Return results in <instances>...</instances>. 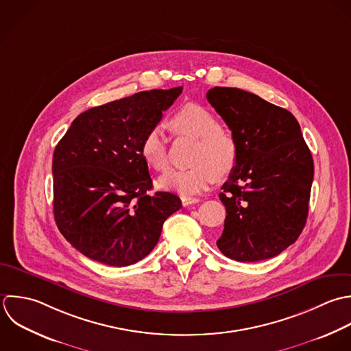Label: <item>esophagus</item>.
Returning a JSON list of instances; mask_svg holds the SVG:
<instances>
[{"label":"esophagus","instance_id":"obj_1","mask_svg":"<svg viewBox=\"0 0 351 351\" xmlns=\"http://www.w3.org/2000/svg\"><path fill=\"white\" fill-rule=\"evenodd\" d=\"M199 198H194V197H182V204L183 206H190L194 204H198Z\"/></svg>","mask_w":351,"mask_h":351}]
</instances>
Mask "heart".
<instances>
[{"mask_svg":"<svg viewBox=\"0 0 351 351\" xmlns=\"http://www.w3.org/2000/svg\"><path fill=\"white\" fill-rule=\"evenodd\" d=\"M168 125L176 135H189L197 141L191 154L193 165L162 175L158 180L161 189L190 197L206 190L216 176L224 178L232 172L239 156L237 138L230 130L219 125L210 109L199 104H186L172 114ZM141 156L157 172L168 168V146L161 128L153 127L145 134Z\"/></svg>","mask_w":351,"mask_h":351,"instance_id":"heart-1","label":"heart"}]
</instances>
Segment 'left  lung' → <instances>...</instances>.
Listing matches in <instances>:
<instances>
[{
	"instance_id": "8db88e82",
	"label": "left lung",
	"mask_w": 351,
	"mask_h": 351,
	"mask_svg": "<svg viewBox=\"0 0 351 351\" xmlns=\"http://www.w3.org/2000/svg\"><path fill=\"white\" fill-rule=\"evenodd\" d=\"M206 98L239 147L219 194L227 216L217 247L241 263L272 258L306 224L315 175L311 150L287 109L235 87H213Z\"/></svg>"
}]
</instances>
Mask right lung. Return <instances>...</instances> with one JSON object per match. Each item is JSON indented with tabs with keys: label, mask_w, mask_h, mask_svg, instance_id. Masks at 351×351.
<instances>
[{
	"label": "right lung",
	"mask_w": 351,
	"mask_h": 351,
	"mask_svg": "<svg viewBox=\"0 0 351 351\" xmlns=\"http://www.w3.org/2000/svg\"><path fill=\"white\" fill-rule=\"evenodd\" d=\"M183 87L141 91L80 113L53 153V212L64 238L83 256L110 267L145 258L164 221L182 208L178 195L149 194L153 182L141 156Z\"/></svg>",
	"instance_id": "right-lung-1"
}]
</instances>
